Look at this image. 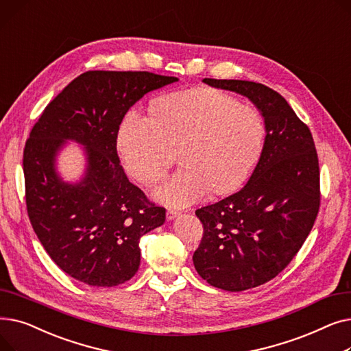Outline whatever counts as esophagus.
Masks as SVG:
<instances>
[{"instance_id":"1","label":"esophagus","mask_w":351,"mask_h":351,"mask_svg":"<svg viewBox=\"0 0 351 351\" xmlns=\"http://www.w3.org/2000/svg\"><path fill=\"white\" fill-rule=\"evenodd\" d=\"M178 215H179V213H178L176 210H171V209H169L168 212H166V217H168V220H173L175 217H178Z\"/></svg>"}]
</instances>
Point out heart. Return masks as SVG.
<instances>
[{
    "label": "heart",
    "instance_id": "obj_1",
    "mask_svg": "<svg viewBox=\"0 0 351 351\" xmlns=\"http://www.w3.org/2000/svg\"><path fill=\"white\" fill-rule=\"evenodd\" d=\"M152 118L129 112L118 131L125 168L139 182L159 180L179 151L182 168L154 192L173 208H185L242 186L263 147L265 125L252 106L212 88L159 98Z\"/></svg>",
    "mask_w": 351,
    "mask_h": 351
}]
</instances>
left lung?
<instances>
[{
    "label": "left lung",
    "instance_id": "left-lung-1",
    "mask_svg": "<svg viewBox=\"0 0 351 351\" xmlns=\"http://www.w3.org/2000/svg\"><path fill=\"white\" fill-rule=\"evenodd\" d=\"M204 82L246 97L265 122L246 185L196 210L205 230L193 253L196 271L210 286L243 291L276 278L303 246L320 206L319 159L310 129L276 90L239 80Z\"/></svg>",
    "mask_w": 351,
    "mask_h": 351
}]
</instances>
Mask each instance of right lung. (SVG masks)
Wrapping results in <instances>:
<instances>
[{"label":"right lung","instance_id":"add662e5","mask_svg":"<svg viewBox=\"0 0 351 351\" xmlns=\"http://www.w3.org/2000/svg\"><path fill=\"white\" fill-rule=\"evenodd\" d=\"M176 81L152 72L88 71L34 125L23 160L28 216L51 259L75 280L112 287L134 278L141 236L165 223L166 210L123 172L117 138L129 108ZM68 141L84 146L86 169L75 182L58 171Z\"/></svg>","mask_w":351,"mask_h":351}]
</instances>
